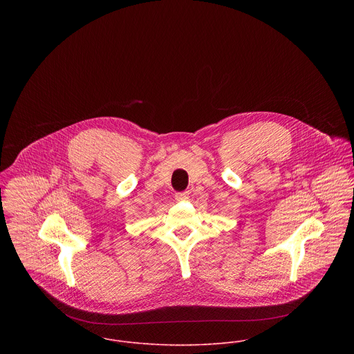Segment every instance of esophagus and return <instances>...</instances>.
<instances>
[{"label": "esophagus", "instance_id": "obj_1", "mask_svg": "<svg viewBox=\"0 0 354 354\" xmlns=\"http://www.w3.org/2000/svg\"><path fill=\"white\" fill-rule=\"evenodd\" d=\"M189 199V192H178L176 194V201L181 202V201H188Z\"/></svg>", "mask_w": 354, "mask_h": 354}]
</instances>
